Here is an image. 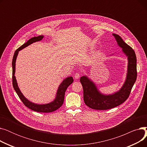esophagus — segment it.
<instances>
[{
    "label": "esophagus",
    "mask_w": 147,
    "mask_h": 147,
    "mask_svg": "<svg viewBox=\"0 0 147 147\" xmlns=\"http://www.w3.org/2000/svg\"><path fill=\"white\" fill-rule=\"evenodd\" d=\"M80 78V73H76L74 74V78L76 79H78Z\"/></svg>",
    "instance_id": "esophagus-1"
}]
</instances>
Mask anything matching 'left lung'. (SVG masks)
I'll use <instances>...</instances> for the list:
<instances>
[{
	"label": "left lung",
	"instance_id": "left-lung-1",
	"mask_svg": "<svg viewBox=\"0 0 147 147\" xmlns=\"http://www.w3.org/2000/svg\"><path fill=\"white\" fill-rule=\"evenodd\" d=\"M113 36L118 45L128 57V69L126 80L121 89L111 95H104L97 90L95 84L86 76H83L80 81L83 89V99L85 104L90 109L105 110L113 109L123 104L129 98L131 90L137 78L136 57L134 50L115 34Z\"/></svg>",
	"mask_w": 147,
	"mask_h": 147
}]
</instances>
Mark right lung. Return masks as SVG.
I'll return each mask as SVG.
<instances>
[{"mask_svg":"<svg viewBox=\"0 0 147 147\" xmlns=\"http://www.w3.org/2000/svg\"><path fill=\"white\" fill-rule=\"evenodd\" d=\"M43 36H39L37 37H34L32 38L29 39L26 43L23 44L22 46H21L19 48H18L16 51H15L14 55L12 59V85L13 87L14 90L16 91L17 95H18L20 99L21 100L22 103L24 104L30 110H32L36 112L39 113H51L53 112L54 111L57 110L59 108L61 107L64 102V96H65V92L67 89V88L70 85V84L73 82V78L72 77H69V78H66L62 83L58 89L57 96L55 99L54 101L49 104H44V105H38L35 104L34 103H32L30 102L29 101L23 96V95L21 94V91L20 90L18 86L17 85V83L15 77L14 76L15 71V61H16L17 57L18 55V51L21 50L22 49L27 47V46L30 45V44L33 43V42H37L41 40L43 38Z\"/></svg>","mask_w":147,"mask_h":147,"instance_id":"obj_1","label":"right lung"}]
</instances>
